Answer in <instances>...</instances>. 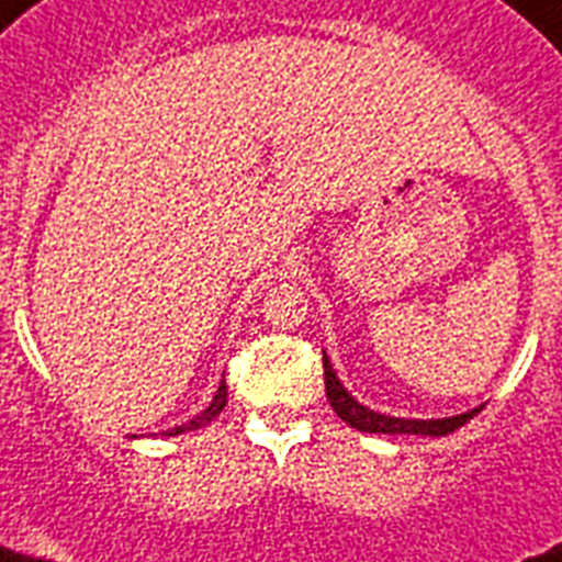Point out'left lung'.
Listing matches in <instances>:
<instances>
[{
  "label": "left lung",
  "instance_id": "left-lung-1",
  "mask_svg": "<svg viewBox=\"0 0 562 562\" xmlns=\"http://www.w3.org/2000/svg\"><path fill=\"white\" fill-rule=\"evenodd\" d=\"M324 382H326V400L335 408V414L350 423L359 431H370V435H428V437H443L452 435L454 428L467 426L481 408H472L458 417H443V419H405V417H387L379 411L364 408L361 402H356L341 384L338 373L333 370L329 359L324 352Z\"/></svg>",
  "mask_w": 562,
  "mask_h": 562
}]
</instances>
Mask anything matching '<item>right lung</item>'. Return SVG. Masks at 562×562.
Here are the masks:
<instances>
[{
  "instance_id": "obj_1",
  "label": "right lung",
  "mask_w": 562,
  "mask_h": 562,
  "mask_svg": "<svg viewBox=\"0 0 562 562\" xmlns=\"http://www.w3.org/2000/svg\"><path fill=\"white\" fill-rule=\"evenodd\" d=\"M224 405H227V382H224V379H221L218 391H215V396H212L210 405H206V408H203L201 414H198V417H192V419H189V423H183V426L169 428V431H166V437L183 435V431H194V428L206 426V423H212V419L218 417L221 411H224Z\"/></svg>"
}]
</instances>
